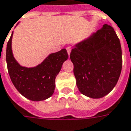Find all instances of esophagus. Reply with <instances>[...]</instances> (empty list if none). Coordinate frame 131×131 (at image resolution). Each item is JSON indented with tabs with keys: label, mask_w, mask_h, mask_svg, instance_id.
Returning a JSON list of instances; mask_svg holds the SVG:
<instances>
[{
	"label": "esophagus",
	"mask_w": 131,
	"mask_h": 131,
	"mask_svg": "<svg viewBox=\"0 0 131 131\" xmlns=\"http://www.w3.org/2000/svg\"><path fill=\"white\" fill-rule=\"evenodd\" d=\"M71 50H72V47H67V53H68L69 55L70 54Z\"/></svg>",
	"instance_id": "esophagus-1"
}]
</instances>
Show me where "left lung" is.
I'll return each mask as SVG.
<instances>
[{
  "label": "left lung",
  "mask_w": 131,
  "mask_h": 131,
  "mask_svg": "<svg viewBox=\"0 0 131 131\" xmlns=\"http://www.w3.org/2000/svg\"><path fill=\"white\" fill-rule=\"evenodd\" d=\"M70 59L81 94L92 99L105 96L116 85L122 69L121 46L114 29L104 24L75 45Z\"/></svg>",
  "instance_id": "left-lung-1"
}]
</instances>
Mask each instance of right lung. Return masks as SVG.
Here are the masks:
<instances>
[{"mask_svg": "<svg viewBox=\"0 0 131 131\" xmlns=\"http://www.w3.org/2000/svg\"><path fill=\"white\" fill-rule=\"evenodd\" d=\"M12 32L6 48V62L10 77L15 87L23 96L33 101L50 98L54 91L55 78L63 63L68 59L66 49L50 54L39 65L27 68L20 66L12 52Z\"/></svg>", "mask_w": 131, "mask_h": 131, "instance_id": "add662e5", "label": "right lung"}]
</instances>
